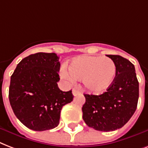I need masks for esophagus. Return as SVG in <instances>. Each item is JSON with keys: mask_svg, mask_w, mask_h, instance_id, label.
Wrapping results in <instances>:
<instances>
[{"mask_svg": "<svg viewBox=\"0 0 148 148\" xmlns=\"http://www.w3.org/2000/svg\"><path fill=\"white\" fill-rule=\"evenodd\" d=\"M79 93H80L79 90H78L77 88H73V94L74 95V96H76V95L79 94Z\"/></svg>", "mask_w": 148, "mask_h": 148, "instance_id": "34e87169", "label": "esophagus"}]
</instances>
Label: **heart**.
<instances>
[{
    "label": "heart",
    "mask_w": 148,
    "mask_h": 148,
    "mask_svg": "<svg viewBox=\"0 0 148 148\" xmlns=\"http://www.w3.org/2000/svg\"><path fill=\"white\" fill-rule=\"evenodd\" d=\"M116 69L114 62L108 57L83 56L72 60L69 69L62 67L60 75L69 82L82 79L87 90L100 92L106 90L115 78Z\"/></svg>",
    "instance_id": "obj_1"
}]
</instances>
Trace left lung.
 Wrapping results in <instances>:
<instances>
[{
	"label": "left lung",
	"mask_w": 148,
	"mask_h": 148,
	"mask_svg": "<svg viewBox=\"0 0 148 148\" xmlns=\"http://www.w3.org/2000/svg\"><path fill=\"white\" fill-rule=\"evenodd\" d=\"M116 65L113 83L100 95L84 94L82 119L90 127L113 131L125 125L137 109L139 82L134 66L121 56L107 55Z\"/></svg>",
	"instance_id": "8db88e82"
}]
</instances>
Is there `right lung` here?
<instances>
[{
    "mask_svg": "<svg viewBox=\"0 0 148 148\" xmlns=\"http://www.w3.org/2000/svg\"><path fill=\"white\" fill-rule=\"evenodd\" d=\"M56 53L38 52L18 64L11 76L9 101L14 113L31 130H48L59 123L62 106L73 101L72 90L63 92L59 59Z\"/></svg>",
    "mask_w": 148,
    "mask_h": 148,
    "instance_id": "obj_1",
    "label": "right lung"
}]
</instances>
